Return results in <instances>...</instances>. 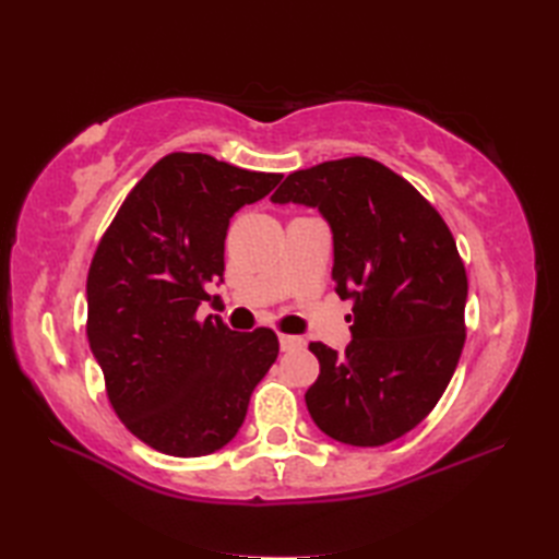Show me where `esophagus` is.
Segmentation results:
<instances>
[{
    "label": "esophagus",
    "instance_id": "esophagus-1",
    "mask_svg": "<svg viewBox=\"0 0 559 559\" xmlns=\"http://www.w3.org/2000/svg\"><path fill=\"white\" fill-rule=\"evenodd\" d=\"M281 350H295V348H302L305 346V338L300 336H290V334H281Z\"/></svg>",
    "mask_w": 559,
    "mask_h": 559
}]
</instances>
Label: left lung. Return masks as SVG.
I'll use <instances>...</instances> for the list:
<instances>
[{"label": "left lung", "mask_w": 559, "mask_h": 559, "mask_svg": "<svg viewBox=\"0 0 559 559\" xmlns=\"http://www.w3.org/2000/svg\"><path fill=\"white\" fill-rule=\"evenodd\" d=\"M271 201L319 209L334 233L331 278L353 300L346 353L310 343L319 377L307 411L336 442H394L442 399L466 341L454 235L418 189L362 156L290 173Z\"/></svg>", "instance_id": "8db88e82"}]
</instances>
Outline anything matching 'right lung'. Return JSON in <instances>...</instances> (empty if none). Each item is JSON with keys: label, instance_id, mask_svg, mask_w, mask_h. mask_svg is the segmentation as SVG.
I'll return each mask as SVG.
<instances>
[{"label": "right lung", "instance_id": "obj_1", "mask_svg": "<svg viewBox=\"0 0 559 559\" xmlns=\"http://www.w3.org/2000/svg\"><path fill=\"white\" fill-rule=\"evenodd\" d=\"M283 175L170 153L141 177L93 254L86 334L127 430L170 456H206L245 423L278 336L197 317L223 281L225 235Z\"/></svg>", "mask_w": 559, "mask_h": 559}]
</instances>
